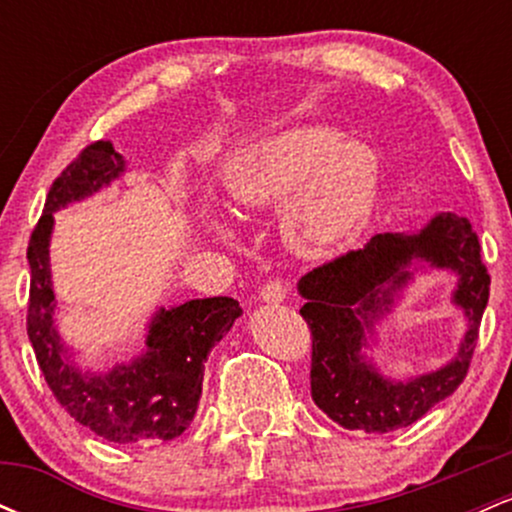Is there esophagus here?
Masks as SVG:
<instances>
[{
	"label": "esophagus",
	"instance_id": "esophagus-1",
	"mask_svg": "<svg viewBox=\"0 0 512 512\" xmlns=\"http://www.w3.org/2000/svg\"><path fill=\"white\" fill-rule=\"evenodd\" d=\"M289 293V284L286 281H267L260 289V301L262 303H281Z\"/></svg>",
	"mask_w": 512,
	"mask_h": 512
}]
</instances>
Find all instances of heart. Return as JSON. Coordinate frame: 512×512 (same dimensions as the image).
Listing matches in <instances>:
<instances>
[{"instance_id": "obj_1", "label": "heart", "mask_w": 512, "mask_h": 512, "mask_svg": "<svg viewBox=\"0 0 512 512\" xmlns=\"http://www.w3.org/2000/svg\"><path fill=\"white\" fill-rule=\"evenodd\" d=\"M383 182L378 151L332 125H293L228 158L223 185L233 207L262 214L286 203L281 223L296 250L344 248L373 221ZM219 236L226 223L211 221Z\"/></svg>"}]
</instances>
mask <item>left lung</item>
Listing matches in <instances>:
<instances>
[{
	"mask_svg": "<svg viewBox=\"0 0 512 512\" xmlns=\"http://www.w3.org/2000/svg\"><path fill=\"white\" fill-rule=\"evenodd\" d=\"M477 233L467 216L436 214L416 231L378 233L298 281L303 320L313 332V402L349 431L387 433L411 426L433 404L457 390L477 346L481 315L489 303V274ZM456 276L451 302L468 327L448 364L436 371L387 379L374 366L377 325L394 312L416 273Z\"/></svg>",
	"mask_w": 512,
	"mask_h": 512,
	"instance_id": "obj_1",
	"label": "left lung"
}]
</instances>
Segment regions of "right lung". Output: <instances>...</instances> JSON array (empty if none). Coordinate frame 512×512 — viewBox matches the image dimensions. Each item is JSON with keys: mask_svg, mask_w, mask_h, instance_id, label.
Instances as JSON below:
<instances>
[{"mask_svg": "<svg viewBox=\"0 0 512 512\" xmlns=\"http://www.w3.org/2000/svg\"><path fill=\"white\" fill-rule=\"evenodd\" d=\"M127 161L110 142L86 146L52 182L43 216L28 243L31 301L28 339L57 402L81 426L110 443H154L178 438L202 397L204 361L216 342L243 315L228 296L195 298L158 308L146 322L144 349L108 370L81 368L76 351L62 339L60 305L50 272L55 211L84 202L120 180Z\"/></svg>", "mask_w": 512, "mask_h": 512, "instance_id": "add662e5", "label": "right lung"}]
</instances>
